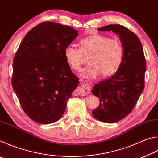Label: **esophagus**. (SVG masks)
Here are the masks:
<instances>
[{
  "instance_id": "34e87169",
  "label": "esophagus",
  "mask_w": 158,
  "mask_h": 158,
  "mask_svg": "<svg viewBox=\"0 0 158 158\" xmlns=\"http://www.w3.org/2000/svg\"><path fill=\"white\" fill-rule=\"evenodd\" d=\"M92 84L90 82H85L84 84H82L80 87H78L76 90V92L79 95H85L89 93V90L91 89Z\"/></svg>"
}]
</instances>
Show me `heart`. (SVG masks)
I'll return each instance as SVG.
<instances>
[{
	"label": "heart",
	"mask_w": 158,
	"mask_h": 158,
	"mask_svg": "<svg viewBox=\"0 0 158 158\" xmlns=\"http://www.w3.org/2000/svg\"><path fill=\"white\" fill-rule=\"evenodd\" d=\"M80 49L68 45L64 50L66 62L74 70H79L84 62V54H89V65L82 69L84 79H95L102 73L109 76L119 69L123 60L124 50L121 42L100 34H93L79 42Z\"/></svg>",
	"instance_id": "1"
}]
</instances>
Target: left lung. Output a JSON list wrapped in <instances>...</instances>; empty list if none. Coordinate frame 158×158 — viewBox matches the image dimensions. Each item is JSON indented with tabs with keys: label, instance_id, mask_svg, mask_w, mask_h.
I'll return each mask as SVG.
<instances>
[{
	"label": "left lung",
	"instance_id": "8db88e82",
	"mask_svg": "<svg viewBox=\"0 0 158 158\" xmlns=\"http://www.w3.org/2000/svg\"><path fill=\"white\" fill-rule=\"evenodd\" d=\"M98 31L116 33L124 50L119 69L109 79L96 84L92 90L100 102L92 111L93 117L101 122L114 123L123 119L132 111L142 93L146 60L139 37L125 26L111 24Z\"/></svg>",
	"mask_w": 158,
	"mask_h": 158
}]
</instances>
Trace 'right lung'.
Masks as SVG:
<instances>
[{
	"mask_svg": "<svg viewBox=\"0 0 158 158\" xmlns=\"http://www.w3.org/2000/svg\"><path fill=\"white\" fill-rule=\"evenodd\" d=\"M78 35L70 26L45 21L26 35L15 53L12 85L23 111L35 122L59 120L79 84L64 56Z\"/></svg>",
	"mask_w": 158,
	"mask_h": 158,
	"instance_id": "right-lung-1",
	"label": "right lung"
}]
</instances>
